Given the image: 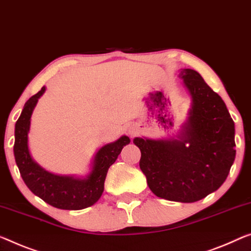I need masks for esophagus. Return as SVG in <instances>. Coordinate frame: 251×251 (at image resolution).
Returning a JSON list of instances; mask_svg holds the SVG:
<instances>
[{
    "label": "esophagus",
    "instance_id": "esophagus-1",
    "mask_svg": "<svg viewBox=\"0 0 251 251\" xmlns=\"http://www.w3.org/2000/svg\"><path fill=\"white\" fill-rule=\"evenodd\" d=\"M129 134H130V136H134V134H136V129L130 128L129 129Z\"/></svg>",
    "mask_w": 251,
    "mask_h": 251
}]
</instances>
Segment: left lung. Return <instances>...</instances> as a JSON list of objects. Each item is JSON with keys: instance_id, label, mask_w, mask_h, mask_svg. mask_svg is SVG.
<instances>
[{"instance_id": "left-lung-1", "label": "left lung", "mask_w": 251, "mask_h": 251, "mask_svg": "<svg viewBox=\"0 0 251 251\" xmlns=\"http://www.w3.org/2000/svg\"><path fill=\"white\" fill-rule=\"evenodd\" d=\"M179 76L190 92L192 106L176 139L134 138L140 169L153 194L168 201L192 203L225 183L236 158L234 122L223 100L193 69Z\"/></svg>"}]
</instances>
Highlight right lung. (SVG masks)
I'll return each instance as SVG.
<instances>
[{"label": "right lung", "instance_id": "obj_1", "mask_svg": "<svg viewBox=\"0 0 251 251\" xmlns=\"http://www.w3.org/2000/svg\"><path fill=\"white\" fill-rule=\"evenodd\" d=\"M44 86L25 102L20 118L15 123L14 158L23 182L34 195L46 203L61 210H82L99 201L104 191V180L110 166L114 164L122 148L130 144V139L122 136L117 141L107 144L96 152L93 168L86 178L51 174L38 165L30 155L28 133L30 119L38 99L45 93Z\"/></svg>", "mask_w": 251, "mask_h": 251}]
</instances>
